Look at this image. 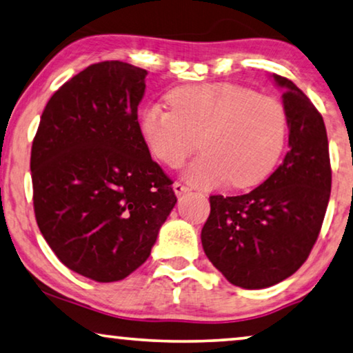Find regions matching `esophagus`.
I'll return each mask as SVG.
<instances>
[{
  "instance_id": "1",
  "label": "esophagus",
  "mask_w": 353,
  "mask_h": 353,
  "mask_svg": "<svg viewBox=\"0 0 353 353\" xmlns=\"http://www.w3.org/2000/svg\"><path fill=\"white\" fill-rule=\"evenodd\" d=\"M172 190H174L177 196H181V194L187 193L188 190H190V188H188L187 185H183V183H181V182H174V185H172Z\"/></svg>"
}]
</instances>
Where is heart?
<instances>
[{
    "label": "heart",
    "mask_w": 353,
    "mask_h": 353,
    "mask_svg": "<svg viewBox=\"0 0 353 353\" xmlns=\"http://www.w3.org/2000/svg\"><path fill=\"white\" fill-rule=\"evenodd\" d=\"M171 110L147 108L139 130L152 157L179 168L194 150L203 155L183 172L190 183L214 188L256 185L274 170L285 147L287 110L279 99L234 83H196L168 93Z\"/></svg>",
    "instance_id": "b5f03b06"
}]
</instances>
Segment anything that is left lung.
Masks as SVG:
<instances>
[{
  "mask_svg": "<svg viewBox=\"0 0 353 353\" xmlns=\"http://www.w3.org/2000/svg\"><path fill=\"white\" fill-rule=\"evenodd\" d=\"M272 77L283 90L290 150L255 190L210 196L201 230L210 263L233 285L250 290L276 285L301 268L319 238L331 192L323 117L292 81Z\"/></svg>",
  "mask_w": 353,
  "mask_h": 353,
  "instance_id": "obj_1",
  "label": "left lung"
}]
</instances>
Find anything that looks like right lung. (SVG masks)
Here are the masks:
<instances>
[{
	"instance_id": "obj_1",
	"label": "right lung",
	"mask_w": 353,
	"mask_h": 353,
	"mask_svg": "<svg viewBox=\"0 0 353 353\" xmlns=\"http://www.w3.org/2000/svg\"><path fill=\"white\" fill-rule=\"evenodd\" d=\"M145 76L117 60L85 68L52 94L31 147L41 233L63 265L97 282L138 270L177 203L139 130Z\"/></svg>"
}]
</instances>
